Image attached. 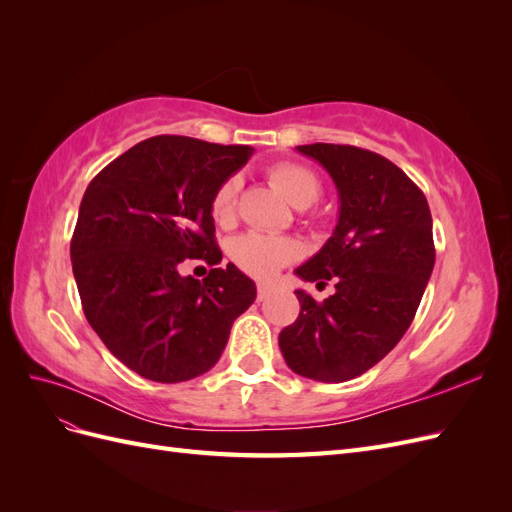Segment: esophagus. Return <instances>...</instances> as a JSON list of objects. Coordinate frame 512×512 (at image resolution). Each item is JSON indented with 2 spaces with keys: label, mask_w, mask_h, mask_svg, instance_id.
Here are the masks:
<instances>
[{
  "label": "esophagus",
  "mask_w": 512,
  "mask_h": 512,
  "mask_svg": "<svg viewBox=\"0 0 512 512\" xmlns=\"http://www.w3.org/2000/svg\"><path fill=\"white\" fill-rule=\"evenodd\" d=\"M271 292H273V288H271L269 284H258V286H256V297H258V301L269 299Z\"/></svg>",
  "instance_id": "34e87169"
}]
</instances>
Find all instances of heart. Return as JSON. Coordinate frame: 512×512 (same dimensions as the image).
Returning a JSON list of instances; mask_svg holds the SVG:
<instances>
[{
  "instance_id": "obj_1",
  "label": "heart",
  "mask_w": 512,
  "mask_h": 512,
  "mask_svg": "<svg viewBox=\"0 0 512 512\" xmlns=\"http://www.w3.org/2000/svg\"><path fill=\"white\" fill-rule=\"evenodd\" d=\"M269 179L294 207L305 209L312 207L320 198L322 185L314 170H309L297 162H277L267 170ZM239 177L232 175L211 198V218L220 226H228L235 220L237 213V194H239ZM230 256L237 262V267L254 277H271L277 269H282L286 262L299 256V245L286 237L260 235V232H245L230 245Z\"/></svg>"
}]
</instances>
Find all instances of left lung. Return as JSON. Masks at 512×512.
Instances as JSON below:
<instances>
[{
    "mask_svg": "<svg viewBox=\"0 0 512 512\" xmlns=\"http://www.w3.org/2000/svg\"><path fill=\"white\" fill-rule=\"evenodd\" d=\"M339 194V220L322 250L297 271L335 280L322 303L294 290L299 318L280 333L294 374L346 382L389 354L414 320L436 262L431 211L418 185L391 160L352 145H299Z\"/></svg>",
    "mask_w": 512,
    "mask_h": 512,
    "instance_id": "left-lung-1",
    "label": "left lung"
}]
</instances>
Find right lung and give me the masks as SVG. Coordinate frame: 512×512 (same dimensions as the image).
<instances>
[{
	"mask_svg": "<svg viewBox=\"0 0 512 512\" xmlns=\"http://www.w3.org/2000/svg\"><path fill=\"white\" fill-rule=\"evenodd\" d=\"M254 153L190 136H153L87 185L70 243L83 312L113 356L153 382H183L222 356L230 327L256 299L232 262L218 267L211 198ZM200 257L203 283L178 265Z\"/></svg>",
	"mask_w": 512,
	"mask_h": 512,
	"instance_id": "right-lung-1",
	"label": "right lung"
}]
</instances>
